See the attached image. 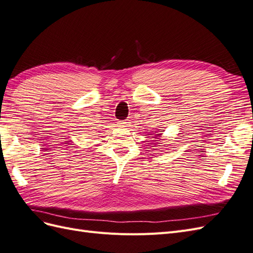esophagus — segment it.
<instances>
[{
  "instance_id": "obj_1",
  "label": "esophagus",
  "mask_w": 253,
  "mask_h": 253,
  "mask_svg": "<svg viewBox=\"0 0 253 253\" xmlns=\"http://www.w3.org/2000/svg\"><path fill=\"white\" fill-rule=\"evenodd\" d=\"M129 125V120H125V121H119L118 126L121 127H126Z\"/></svg>"
}]
</instances>
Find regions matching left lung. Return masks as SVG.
Returning a JSON list of instances; mask_svg holds the SVG:
<instances>
[{
  "instance_id": "1",
  "label": "left lung",
  "mask_w": 253,
  "mask_h": 253,
  "mask_svg": "<svg viewBox=\"0 0 253 253\" xmlns=\"http://www.w3.org/2000/svg\"><path fill=\"white\" fill-rule=\"evenodd\" d=\"M153 135H154V137H153V138H155V139H158V138H157V137H160V135H162V134H153Z\"/></svg>"
}]
</instances>
